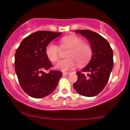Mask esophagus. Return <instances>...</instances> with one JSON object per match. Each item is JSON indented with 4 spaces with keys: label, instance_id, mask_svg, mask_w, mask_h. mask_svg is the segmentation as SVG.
Returning a JSON list of instances; mask_svg holds the SVG:
<instances>
[{
    "label": "esophagus",
    "instance_id": "1",
    "mask_svg": "<svg viewBox=\"0 0 130 130\" xmlns=\"http://www.w3.org/2000/svg\"><path fill=\"white\" fill-rule=\"evenodd\" d=\"M70 74V73L69 72H64V73H63V76H68Z\"/></svg>",
    "mask_w": 130,
    "mask_h": 130
}]
</instances>
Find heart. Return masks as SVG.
Returning <instances> with one entry per match:
<instances>
[{"instance_id":"obj_1","label":"heart","mask_w":130,"mask_h":130,"mask_svg":"<svg viewBox=\"0 0 130 130\" xmlns=\"http://www.w3.org/2000/svg\"><path fill=\"white\" fill-rule=\"evenodd\" d=\"M68 48L67 59L60 60L56 65V68L62 71L73 70L76 64L83 66L89 62L92 55V48L88 43H84L79 37L68 35L59 40V46L53 42L47 44L45 53L47 58L53 62H57L60 50Z\"/></svg>"}]
</instances>
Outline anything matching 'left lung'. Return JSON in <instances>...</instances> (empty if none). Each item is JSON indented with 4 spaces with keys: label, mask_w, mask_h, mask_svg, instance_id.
<instances>
[{
    "label": "left lung",
    "mask_w": 130,
    "mask_h": 130,
    "mask_svg": "<svg viewBox=\"0 0 130 130\" xmlns=\"http://www.w3.org/2000/svg\"><path fill=\"white\" fill-rule=\"evenodd\" d=\"M76 32L89 40L93 55L87 66L76 73L77 80L73 87L81 95L92 97L100 93L108 83L114 64L113 51L108 41L97 33L86 29Z\"/></svg>",
    "instance_id": "8db88e82"
}]
</instances>
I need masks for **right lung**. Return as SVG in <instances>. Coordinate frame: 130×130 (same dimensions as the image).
<instances>
[{"mask_svg":"<svg viewBox=\"0 0 130 130\" xmlns=\"http://www.w3.org/2000/svg\"><path fill=\"white\" fill-rule=\"evenodd\" d=\"M62 34L60 32L37 31L27 36L16 50L14 68L21 87L29 96L35 98L45 97L57 86L62 72L50 70L53 67L45 53L46 46Z\"/></svg>","mask_w":130,"mask_h":130,"instance_id":"right-lung-1","label":"right lung"}]
</instances>
